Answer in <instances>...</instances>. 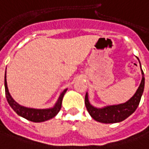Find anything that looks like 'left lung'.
Segmentation results:
<instances>
[{"instance_id": "obj_1", "label": "left lung", "mask_w": 149, "mask_h": 149, "mask_svg": "<svg viewBox=\"0 0 149 149\" xmlns=\"http://www.w3.org/2000/svg\"><path fill=\"white\" fill-rule=\"evenodd\" d=\"M142 74H143V78L136 92L133 95V97H132L129 100L124 104H120L117 105H110L102 109H97L90 104L88 99V93H86L85 105L92 118L102 123H116L122 121L127 117H129L137 108L143 93L145 78L143 77V70H142Z\"/></svg>"}]
</instances>
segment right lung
I'll use <instances>...</instances> for the list:
<instances>
[{
    "label": "right lung",
    "mask_w": 149,
    "mask_h": 149,
    "mask_svg": "<svg viewBox=\"0 0 149 149\" xmlns=\"http://www.w3.org/2000/svg\"><path fill=\"white\" fill-rule=\"evenodd\" d=\"M67 89H65L63 92L61 93L56 104L53 108L45 109H30V108H26L21 106L18 104L17 102H15L14 100L12 98L11 94L9 93L8 88H7V84H6V74H5V93H6V97L8 104L10 106L13 108L14 111L20 116L23 118L27 119L33 122H42L48 120L49 119L53 118L58 114V112L61 110V103L63 96L66 92Z\"/></svg>",
    "instance_id": "1"
}]
</instances>
